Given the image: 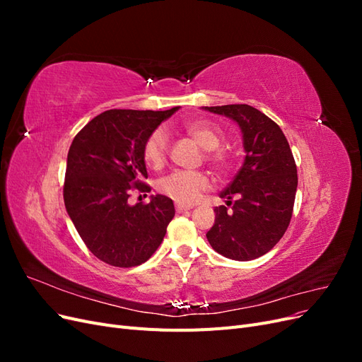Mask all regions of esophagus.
Masks as SVG:
<instances>
[{"mask_svg":"<svg viewBox=\"0 0 362 362\" xmlns=\"http://www.w3.org/2000/svg\"><path fill=\"white\" fill-rule=\"evenodd\" d=\"M175 208H177V211L178 213H184V211H189V210H192V205H185V204H181V202H177L175 204Z\"/></svg>","mask_w":362,"mask_h":362,"instance_id":"1","label":"esophagus"}]
</instances>
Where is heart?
I'll return each instance as SVG.
<instances>
[{"label":"heart","instance_id":"obj_1","mask_svg":"<svg viewBox=\"0 0 362 362\" xmlns=\"http://www.w3.org/2000/svg\"><path fill=\"white\" fill-rule=\"evenodd\" d=\"M184 129L196 144L208 152V161H210L216 169H225L228 166V156L223 151L217 149L223 144L225 134L217 125L205 120H190L184 124ZM168 156V134L163 128H157L152 131L144 145V158L148 166L161 168ZM158 190L169 196V198L190 204L198 199L202 190L208 187V180L201 172H189V170H177L169 173L157 184Z\"/></svg>","mask_w":362,"mask_h":362}]
</instances>
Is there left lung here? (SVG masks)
<instances>
[{
	"label": "left lung",
	"mask_w": 362,
	"mask_h": 362,
	"mask_svg": "<svg viewBox=\"0 0 362 362\" xmlns=\"http://www.w3.org/2000/svg\"><path fill=\"white\" fill-rule=\"evenodd\" d=\"M238 124L246 157L234 180L221 192L226 205L214 208L206 240L235 261L255 259L275 246L291 221L298 169L282 129L247 104L205 107Z\"/></svg>",
	"instance_id": "obj_1"
}]
</instances>
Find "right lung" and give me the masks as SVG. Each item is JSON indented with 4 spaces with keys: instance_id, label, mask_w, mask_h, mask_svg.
Returning a JSON list of instances; mask_svg holds the SVG:
<instances>
[{
    "instance_id": "add662e5",
    "label": "right lung",
    "mask_w": 362,
    "mask_h": 362,
    "mask_svg": "<svg viewBox=\"0 0 362 362\" xmlns=\"http://www.w3.org/2000/svg\"><path fill=\"white\" fill-rule=\"evenodd\" d=\"M166 112L107 110L93 117L72 140L64 177V206L92 254L115 267H134L161 245L175 216L170 198L129 205L133 189L151 192L144 145L170 117Z\"/></svg>"
}]
</instances>
